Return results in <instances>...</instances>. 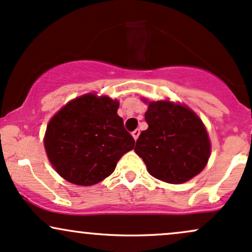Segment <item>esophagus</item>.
Returning a JSON list of instances; mask_svg holds the SVG:
<instances>
[{"label":"esophagus","instance_id":"1","mask_svg":"<svg viewBox=\"0 0 252 252\" xmlns=\"http://www.w3.org/2000/svg\"><path fill=\"white\" fill-rule=\"evenodd\" d=\"M139 134H140V131H139V129H135V131L132 132V135H133V138H134V140H137Z\"/></svg>","mask_w":252,"mask_h":252}]
</instances>
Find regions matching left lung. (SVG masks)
Returning <instances> with one entry per match:
<instances>
[{"instance_id":"1","label":"left lung","mask_w":252,"mask_h":252,"mask_svg":"<svg viewBox=\"0 0 252 252\" xmlns=\"http://www.w3.org/2000/svg\"><path fill=\"white\" fill-rule=\"evenodd\" d=\"M145 120L149 128L140 133L134 151L151 176L182 184L202 172L211 145L203 121L192 109L167 100L150 101Z\"/></svg>"}]
</instances>
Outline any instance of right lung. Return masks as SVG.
Listing matches in <instances>:
<instances>
[{"instance_id": "add662e5", "label": "right lung", "mask_w": 252, "mask_h": 252, "mask_svg": "<svg viewBox=\"0 0 252 252\" xmlns=\"http://www.w3.org/2000/svg\"><path fill=\"white\" fill-rule=\"evenodd\" d=\"M118 108L117 100L90 93L69 101L50 119L44 149L62 178L75 185L96 184L134 149Z\"/></svg>"}]
</instances>
